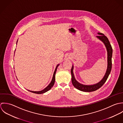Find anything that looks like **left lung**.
Returning <instances> with one entry per match:
<instances>
[{
    "mask_svg": "<svg viewBox=\"0 0 123 123\" xmlns=\"http://www.w3.org/2000/svg\"><path fill=\"white\" fill-rule=\"evenodd\" d=\"M99 36H97V37L103 43L105 44L106 50L107 52V68L106 73L105 74L104 76L102 78V79L98 83L92 85H85L82 84H80L78 82H77L74 78V73H73V69L74 66H72L71 73L72 75V83L74 87L76 89L83 91V92H92L95 91L100 88L105 82L106 81L109 74L111 72V68H112V53H113V49L111 47V45L108 40L107 37L105 36L103 34L101 33H98Z\"/></svg>",
    "mask_w": 123,
    "mask_h": 123,
    "instance_id": "8db88e82",
    "label": "left lung"
}]
</instances>
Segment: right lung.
Segmentation results:
<instances>
[{
  "label": "right lung",
  "mask_w": 123,
  "mask_h": 123,
  "mask_svg": "<svg viewBox=\"0 0 123 123\" xmlns=\"http://www.w3.org/2000/svg\"><path fill=\"white\" fill-rule=\"evenodd\" d=\"M17 42H18V40L17 41ZM59 65V64H58L56 66V67L55 68V70L54 72L53 78H52V79L51 80V82H50V83L48 85V86L47 87H46L45 89H44L43 90H42L41 91H30V90H27L32 92V93H35V94H43V93H45V92H47V91L49 90L53 87V86L54 85V83H55V73H56V70H57V67Z\"/></svg>",
  "instance_id": "right-lung-1"
}]
</instances>
